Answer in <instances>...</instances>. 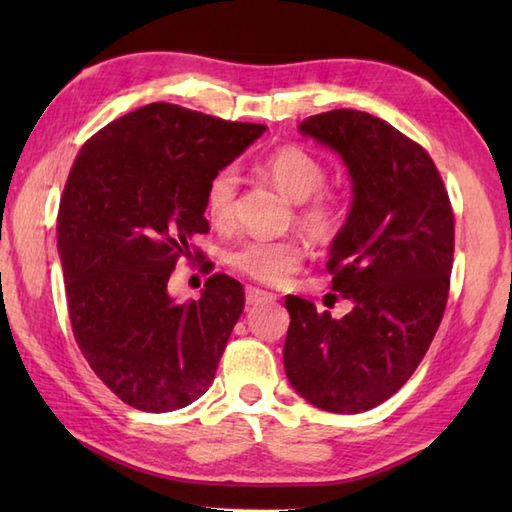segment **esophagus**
Here are the masks:
<instances>
[{"label": "esophagus", "mask_w": 512, "mask_h": 512, "mask_svg": "<svg viewBox=\"0 0 512 512\" xmlns=\"http://www.w3.org/2000/svg\"><path fill=\"white\" fill-rule=\"evenodd\" d=\"M277 297L270 295L266 290H259L255 286H248L246 288V303L248 306H259V303H268V301H275Z\"/></svg>", "instance_id": "esophagus-1"}]
</instances>
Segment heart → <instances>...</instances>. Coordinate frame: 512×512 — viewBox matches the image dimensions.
I'll return each mask as SVG.
<instances>
[{
    "mask_svg": "<svg viewBox=\"0 0 512 512\" xmlns=\"http://www.w3.org/2000/svg\"><path fill=\"white\" fill-rule=\"evenodd\" d=\"M259 171L273 180L297 206V222L312 239H330L339 226V200L321 187L328 178L323 162L308 149L286 145L268 154ZM239 178L233 167H224L206 184L204 209L215 226L233 222L235 198ZM228 264L239 273L259 281V284L277 286L297 273L303 262V250L290 239L250 237L228 250Z\"/></svg>",
    "mask_w": 512,
    "mask_h": 512,
    "instance_id": "b5f03b06",
    "label": "heart"
}]
</instances>
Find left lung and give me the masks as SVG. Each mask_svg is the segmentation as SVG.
<instances>
[{
  "label": "left lung",
  "mask_w": 512,
  "mask_h": 512,
  "mask_svg": "<svg viewBox=\"0 0 512 512\" xmlns=\"http://www.w3.org/2000/svg\"><path fill=\"white\" fill-rule=\"evenodd\" d=\"M299 132L341 156L352 204L330 246L341 319L290 295L284 367L292 389L332 413H361L407 383L442 321L453 266V211L431 156L367 112L332 110Z\"/></svg>",
  "instance_id": "1"
}]
</instances>
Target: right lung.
I'll return each instance as SVG.
<instances>
[{"label": "right lung", "mask_w": 512, "mask_h": 512, "mask_svg": "<svg viewBox=\"0 0 512 512\" xmlns=\"http://www.w3.org/2000/svg\"><path fill=\"white\" fill-rule=\"evenodd\" d=\"M264 132L151 103L76 156L57 220L70 323L94 374L127 405L176 411L211 387L244 288L215 273L198 301L180 303L167 286L191 237L209 233L206 184Z\"/></svg>", "instance_id": "obj_1"}]
</instances>
